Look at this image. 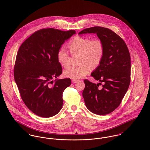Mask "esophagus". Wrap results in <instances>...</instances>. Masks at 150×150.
<instances>
[{"instance_id": "1", "label": "esophagus", "mask_w": 150, "mask_h": 150, "mask_svg": "<svg viewBox=\"0 0 150 150\" xmlns=\"http://www.w3.org/2000/svg\"><path fill=\"white\" fill-rule=\"evenodd\" d=\"M78 81H79V80H71L72 83H77Z\"/></svg>"}]
</instances>
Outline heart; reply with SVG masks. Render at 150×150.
I'll return each instance as SVG.
<instances>
[{"instance_id":"heart-1","label":"heart","mask_w":150,"mask_h":150,"mask_svg":"<svg viewBox=\"0 0 150 150\" xmlns=\"http://www.w3.org/2000/svg\"><path fill=\"white\" fill-rule=\"evenodd\" d=\"M68 46L71 54L80 53L79 66H70L64 70L66 77L74 80L80 79L88 74L92 67H96L100 64L104 55V45L98 39L91 40L87 38L76 36L69 42ZM57 59L64 67L70 64V57L66 49L62 46L57 52Z\"/></svg>"}]
</instances>
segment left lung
<instances>
[{
    "mask_svg": "<svg viewBox=\"0 0 150 150\" xmlns=\"http://www.w3.org/2000/svg\"><path fill=\"white\" fill-rule=\"evenodd\" d=\"M96 33L104 45L102 60L91 76L100 83L84 80L83 96L87 108L98 115H106L119 106L130 82V56L128 47L117 34L103 27L86 28L79 34ZM103 82L102 87L99 85Z\"/></svg>",
    "mask_w": 150,
    "mask_h": 150,
    "instance_id": "obj_1",
    "label": "left lung"
}]
</instances>
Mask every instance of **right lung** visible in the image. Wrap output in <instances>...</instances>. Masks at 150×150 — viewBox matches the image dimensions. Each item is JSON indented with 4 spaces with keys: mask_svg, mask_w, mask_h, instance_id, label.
Wrapping results in <instances>:
<instances>
[{
    "mask_svg": "<svg viewBox=\"0 0 150 150\" xmlns=\"http://www.w3.org/2000/svg\"><path fill=\"white\" fill-rule=\"evenodd\" d=\"M75 33L74 30L42 29L29 37L18 50L14 80L26 107L39 117H52L62 107V93L71 80L57 79L62 73L57 52Z\"/></svg>",
    "mask_w": 150,
    "mask_h": 150,
    "instance_id": "add662e5",
    "label": "right lung"
}]
</instances>
